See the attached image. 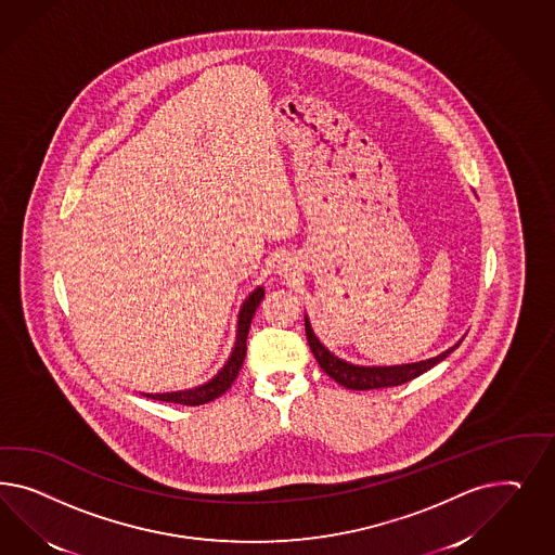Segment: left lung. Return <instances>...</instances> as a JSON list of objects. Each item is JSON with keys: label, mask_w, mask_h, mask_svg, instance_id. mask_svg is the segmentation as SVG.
<instances>
[{"label": "left lung", "mask_w": 555, "mask_h": 555, "mask_svg": "<svg viewBox=\"0 0 555 555\" xmlns=\"http://www.w3.org/2000/svg\"><path fill=\"white\" fill-rule=\"evenodd\" d=\"M305 334L309 348L320 362L321 369L336 380L341 387L352 388V390H370V388L399 387L413 378L421 376L423 372L434 369L441 360H446L450 353L454 352L460 344L454 348L439 353L436 358H429L425 362H415V364H403V366H378V369H364V366H353L344 360L336 358L334 353L327 352L320 344V339L313 334L309 321L305 320Z\"/></svg>", "instance_id": "1"}]
</instances>
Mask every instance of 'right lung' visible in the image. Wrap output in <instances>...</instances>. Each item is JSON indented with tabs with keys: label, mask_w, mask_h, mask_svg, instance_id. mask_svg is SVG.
<instances>
[{
	"label": "right lung",
	"mask_w": 555,
	"mask_h": 555,
	"mask_svg": "<svg viewBox=\"0 0 555 555\" xmlns=\"http://www.w3.org/2000/svg\"><path fill=\"white\" fill-rule=\"evenodd\" d=\"M264 299V291L256 288L253 295L246 299L242 311H240V320H237V339H235L234 352L232 358L228 360V364L221 369L218 376L214 380H209L207 385L193 390H179V392H165V395H146L149 399H156L163 403L186 404V406H197V404L209 403L214 399L221 397L228 388L234 385L240 369L244 364L246 358V339H248V330L253 323L254 313L258 309L260 301Z\"/></svg>",
	"instance_id": "obj_1"
}]
</instances>
